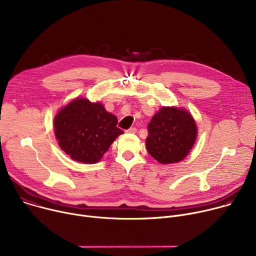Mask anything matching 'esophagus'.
Instances as JSON below:
<instances>
[{"label": "esophagus", "instance_id": "34e87169", "mask_svg": "<svg viewBox=\"0 0 256 256\" xmlns=\"http://www.w3.org/2000/svg\"><path fill=\"white\" fill-rule=\"evenodd\" d=\"M126 132H130V134H136V128H130Z\"/></svg>", "mask_w": 256, "mask_h": 256}]
</instances>
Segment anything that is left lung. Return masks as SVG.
Returning a JSON list of instances; mask_svg holds the SVG:
<instances>
[{
  "instance_id": "8db88e82",
  "label": "left lung",
  "mask_w": 256,
  "mask_h": 256,
  "mask_svg": "<svg viewBox=\"0 0 256 256\" xmlns=\"http://www.w3.org/2000/svg\"><path fill=\"white\" fill-rule=\"evenodd\" d=\"M196 136V124L188 111L162 107L148 124L146 147L159 164H174L187 156Z\"/></svg>"
}]
</instances>
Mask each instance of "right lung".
<instances>
[{
	"label": "right lung",
	"instance_id": "1",
	"mask_svg": "<svg viewBox=\"0 0 256 256\" xmlns=\"http://www.w3.org/2000/svg\"><path fill=\"white\" fill-rule=\"evenodd\" d=\"M118 122L101 103L76 99L58 112L54 128L60 148L72 159L90 164L99 161L124 134L116 126Z\"/></svg>",
	"mask_w": 256,
	"mask_h": 256
}]
</instances>
